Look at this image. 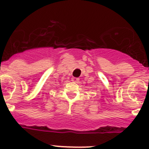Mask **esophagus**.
Listing matches in <instances>:
<instances>
[{"label": "esophagus", "mask_w": 149, "mask_h": 149, "mask_svg": "<svg viewBox=\"0 0 149 149\" xmlns=\"http://www.w3.org/2000/svg\"><path fill=\"white\" fill-rule=\"evenodd\" d=\"M71 81L73 82H75V83H77V82H79V79L78 78H75V77H72V79H71Z\"/></svg>", "instance_id": "34e87169"}]
</instances>
